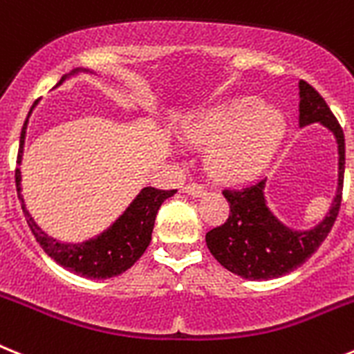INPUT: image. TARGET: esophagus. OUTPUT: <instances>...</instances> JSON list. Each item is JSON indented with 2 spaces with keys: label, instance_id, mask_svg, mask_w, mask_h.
<instances>
[{
  "label": "esophagus",
  "instance_id": "esophagus-1",
  "mask_svg": "<svg viewBox=\"0 0 354 354\" xmlns=\"http://www.w3.org/2000/svg\"><path fill=\"white\" fill-rule=\"evenodd\" d=\"M184 193H188L192 197H201L206 193V188L201 184H188V186H184Z\"/></svg>",
  "mask_w": 354,
  "mask_h": 354
}]
</instances>
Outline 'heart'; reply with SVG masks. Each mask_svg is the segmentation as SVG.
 <instances>
[{
  "instance_id": "heart-1",
  "label": "heart",
  "mask_w": 354,
  "mask_h": 354,
  "mask_svg": "<svg viewBox=\"0 0 354 354\" xmlns=\"http://www.w3.org/2000/svg\"><path fill=\"white\" fill-rule=\"evenodd\" d=\"M285 134L281 114L245 96L211 107L184 129L192 143L209 145L207 165L216 177L247 179L265 166Z\"/></svg>"
}]
</instances>
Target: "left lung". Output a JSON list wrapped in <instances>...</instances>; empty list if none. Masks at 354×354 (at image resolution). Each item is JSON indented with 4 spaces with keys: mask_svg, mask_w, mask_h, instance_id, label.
Wrapping results in <instances>:
<instances>
[{
    "mask_svg": "<svg viewBox=\"0 0 354 354\" xmlns=\"http://www.w3.org/2000/svg\"><path fill=\"white\" fill-rule=\"evenodd\" d=\"M299 125L322 123L333 132L338 143V188L331 209L317 227L294 231L270 213L265 202V179L223 188L229 202L227 220L207 231L206 243L222 267L245 279H272L295 270L321 247L338 216L344 188L346 143L344 131L335 114L308 82H299Z\"/></svg>",
    "mask_w": 354,
    "mask_h": 354,
    "instance_id": "8db88e82",
    "label": "left lung"
}]
</instances>
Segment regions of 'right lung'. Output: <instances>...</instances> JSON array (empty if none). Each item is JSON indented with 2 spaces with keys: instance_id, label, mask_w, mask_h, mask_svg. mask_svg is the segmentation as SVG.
Segmentation results:
<instances>
[{
  "instance_id": "add662e5",
  "label": "right lung",
  "mask_w": 354,
  "mask_h": 354,
  "mask_svg": "<svg viewBox=\"0 0 354 354\" xmlns=\"http://www.w3.org/2000/svg\"><path fill=\"white\" fill-rule=\"evenodd\" d=\"M62 82H64V77L60 78V82L57 86H60ZM26 122H28V118H26ZM26 122L23 125V131H21L19 152H17L16 188L26 223H28L30 231L33 232L35 240L39 241V245L59 265L75 272L78 276L91 277V279H107V277H114L129 270L143 256L147 247L150 245L157 211H159V207H161L166 198H170L171 195L177 193V189L143 188V192L136 197V201L129 206V209L107 231L102 232L98 238L80 243V245L59 243V241L50 238L46 232H42L37 227V223L32 220V216H30L25 207V201L21 197L19 165L23 145H25Z\"/></svg>"
}]
</instances>
